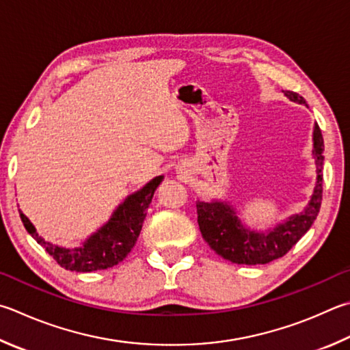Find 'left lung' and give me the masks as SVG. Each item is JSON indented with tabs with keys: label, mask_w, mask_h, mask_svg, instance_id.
<instances>
[{
	"label": "left lung",
	"mask_w": 350,
	"mask_h": 350,
	"mask_svg": "<svg viewBox=\"0 0 350 350\" xmlns=\"http://www.w3.org/2000/svg\"><path fill=\"white\" fill-rule=\"evenodd\" d=\"M286 96L298 104H306L295 92H284ZM312 154L317 167V182L310 200L303 213L295 214L266 232L251 231L237 217L236 209L226 202H196L197 224L203 240L225 260L237 265H265L283 257L312 226L320 213L323 199V136L320 126H314Z\"/></svg>",
	"instance_id": "8db88e82"
}]
</instances>
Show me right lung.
Listing matches in <instances>:
<instances>
[{
  "instance_id": "add662e5",
  "label": "right lung",
  "mask_w": 350,
  "mask_h": 350,
  "mask_svg": "<svg viewBox=\"0 0 350 350\" xmlns=\"http://www.w3.org/2000/svg\"><path fill=\"white\" fill-rule=\"evenodd\" d=\"M163 176L150 180L139 191L130 194L113 213L110 220L92 234L79 247H62L38 236L35 226L20 211L27 232L52 256L61 268L75 272H92L111 268L129 256L141 234L147 209Z\"/></svg>"
}]
</instances>
